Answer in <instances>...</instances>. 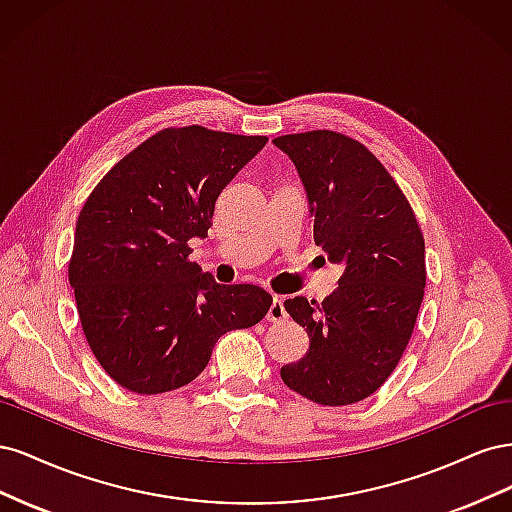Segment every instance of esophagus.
<instances>
[{
    "label": "esophagus",
    "mask_w": 512,
    "mask_h": 512,
    "mask_svg": "<svg viewBox=\"0 0 512 512\" xmlns=\"http://www.w3.org/2000/svg\"><path fill=\"white\" fill-rule=\"evenodd\" d=\"M267 320L269 322H282V320H286V309H284V305H282V297H273V303H271V307H269V312H267Z\"/></svg>",
    "instance_id": "34e87169"
}]
</instances>
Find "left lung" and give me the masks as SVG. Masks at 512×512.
Returning a JSON list of instances; mask_svg holds the SVG:
<instances>
[{"instance_id":"obj_1","label":"left lung","mask_w":512,"mask_h":512,"mask_svg":"<svg viewBox=\"0 0 512 512\" xmlns=\"http://www.w3.org/2000/svg\"><path fill=\"white\" fill-rule=\"evenodd\" d=\"M273 145L297 168L316 245L344 267L322 305L284 301L309 350L280 374L316 404H356L380 389L410 342L427 275L423 232L404 192L361 143L316 130Z\"/></svg>"}]
</instances>
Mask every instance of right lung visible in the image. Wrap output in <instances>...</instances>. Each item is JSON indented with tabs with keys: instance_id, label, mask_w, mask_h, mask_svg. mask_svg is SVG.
Listing matches in <instances>:
<instances>
[{
	"instance_id": "right-lung-1",
	"label": "right lung",
	"mask_w": 512,
	"mask_h": 512,
	"mask_svg": "<svg viewBox=\"0 0 512 512\" xmlns=\"http://www.w3.org/2000/svg\"><path fill=\"white\" fill-rule=\"evenodd\" d=\"M265 145V136L168 128L89 194L68 277L87 344L123 389L158 395L190 384L224 333L267 316V290L218 284L188 260L215 200Z\"/></svg>"
}]
</instances>
